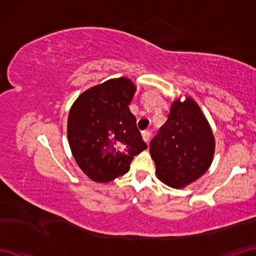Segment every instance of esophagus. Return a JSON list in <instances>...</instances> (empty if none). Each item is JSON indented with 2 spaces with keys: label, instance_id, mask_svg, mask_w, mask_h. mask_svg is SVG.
<instances>
[{
  "label": "esophagus",
  "instance_id": "34e87169",
  "mask_svg": "<svg viewBox=\"0 0 256 256\" xmlns=\"http://www.w3.org/2000/svg\"><path fill=\"white\" fill-rule=\"evenodd\" d=\"M142 136H143V140H145L146 143L150 142V131H143L142 132Z\"/></svg>",
  "mask_w": 256,
  "mask_h": 256
}]
</instances>
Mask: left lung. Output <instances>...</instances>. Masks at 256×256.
I'll return each instance as SVG.
<instances>
[{"label": "left lung", "mask_w": 256, "mask_h": 256, "mask_svg": "<svg viewBox=\"0 0 256 256\" xmlns=\"http://www.w3.org/2000/svg\"><path fill=\"white\" fill-rule=\"evenodd\" d=\"M156 176L172 188H184L208 170L214 138L206 118L192 98L174 101L166 123L150 144Z\"/></svg>", "instance_id": "left-lung-1"}]
</instances>
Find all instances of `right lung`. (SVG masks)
Here are the masks:
<instances>
[{
  "label": "right lung",
  "instance_id": "add662e5",
  "mask_svg": "<svg viewBox=\"0 0 256 256\" xmlns=\"http://www.w3.org/2000/svg\"><path fill=\"white\" fill-rule=\"evenodd\" d=\"M135 91L130 79H111L84 91L70 108V148L91 180L108 182L123 176L133 157L148 148L128 108Z\"/></svg>",
  "mask_w": 256,
  "mask_h": 256
}]
</instances>
